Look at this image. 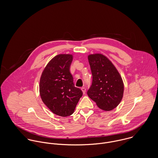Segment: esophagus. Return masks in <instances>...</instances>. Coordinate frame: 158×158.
<instances>
[{
    "instance_id": "1",
    "label": "esophagus",
    "mask_w": 158,
    "mask_h": 158,
    "mask_svg": "<svg viewBox=\"0 0 158 158\" xmlns=\"http://www.w3.org/2000/svg\"><path fill=\"white\" fill-rule=\"evenodd\" d=\"M81 90L83 91V94H85V93H86V88H81Z\"/></svg>"
}]
</instances>
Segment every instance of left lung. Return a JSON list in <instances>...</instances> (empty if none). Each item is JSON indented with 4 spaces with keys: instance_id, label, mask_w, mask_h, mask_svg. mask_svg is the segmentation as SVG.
Instances as JSON below:
<instances>
[{
    "instance_id": "8db88e82",
    "label": "left lung",
    "mask_w": 158,
    "mask_h": 158,
    "mask_svg": "<svg viewBox=\"0 0 158 158\" xmlns=\"http://www.w3.org/2000/svg\"><path fill=\"white\" fill-rule=\"evenodd\" d=\"M92 75V83L88 95L97 106L104 111H111L120 103L124 85L113 63L101 53L88 55Z\"/></svg>"
}]
</instances>
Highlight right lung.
<instances>
[{"label":"right lung","mask_w":158,"mask_h":158,"mask_svg":"<svg viewBox=\"0 0 158 158\" xmlns=\"http://www.w3.org/2000/svg\"><path fill=\"white\" fill-rule=\"evenodd\" d=\"M73 60L70 54L53 57L43 70L40 81V94L43 103L56 115H72L83 95L75 87L70 66Z\"/></svg>","instance_id":"1"}]
</instances>
